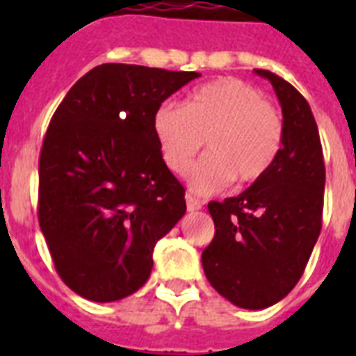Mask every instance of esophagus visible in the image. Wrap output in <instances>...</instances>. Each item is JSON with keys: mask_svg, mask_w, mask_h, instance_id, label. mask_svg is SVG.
<instances>
[{"mask_svg": "<svg viewBox=\"0 0 356 356\" xmlns=\"http://www.w3.org/2000/svg\"><path fill=\"white\" fill-rule=\"evenodd\" d=\"M201 207H203V205H201V201H200V200H195L194 195L186 194V209H188L190 212L200 211Z\"/></svg>", "mask_w": 356, "mask_h": 356, "instance_id": "obj_1", "label": "esophagus"}]
</instances>
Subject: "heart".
<instances>
[{"label": "heart", "mask_w": 356, "mask_h": 356, "mask_svg": "<svg viewBox=\"0 0 356 356\" xmlns=\"http://www.w3.org/2000/svg\"><path fill=\"white\" fill-rule=\"evenodd\" d=\"M153 131L168 170L184 173L203 147L207 153L190 170V183L209 194L257 183L275 164L282 147V120L254 86L234 77L203 85L188 102L164 103L153 116Z\"/></svg>", "instance_id": "b5f03b06"}]
</instances>
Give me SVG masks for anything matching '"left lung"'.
Returning <instances> with one entry per match:
<instances>
[{"instance_id": "obj_1", "label": "left lung", "mask_w": 356, "mask_h": 356, "mask_svg": "<svg viewBox=\"0 0 356 356\" xmlns=\"http://www.w3.org/2000/svg\"><path fill=\"white\" fill-rule=\"evenodd\" d=\"M254 74L270 81L281 103V153L245 192L209 203L216 233L201 262L220 296L259 310L281 301L303 275L321 231L325 164L307 99L270 70Z\"/></svg>"}]
</instances>
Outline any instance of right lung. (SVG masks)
Masks as SVG:
<instances>
[{"instance_id": "add662e5", "label": "right lung", "mask_w": 356, "mask_h": 356, "mask_svg": "<svg viewBox=\"0 0 356 356\" xmlns=\"http://www.w3.org/2000/svg\"><path fill=\"white\" fill-rule=\"evenodd\" d=\"M201 74L102 64L53 114L38 161V223L64 284L96 303L149 279L153 249L184 216L153 116Z\"/></svg>"}]
</instances>
